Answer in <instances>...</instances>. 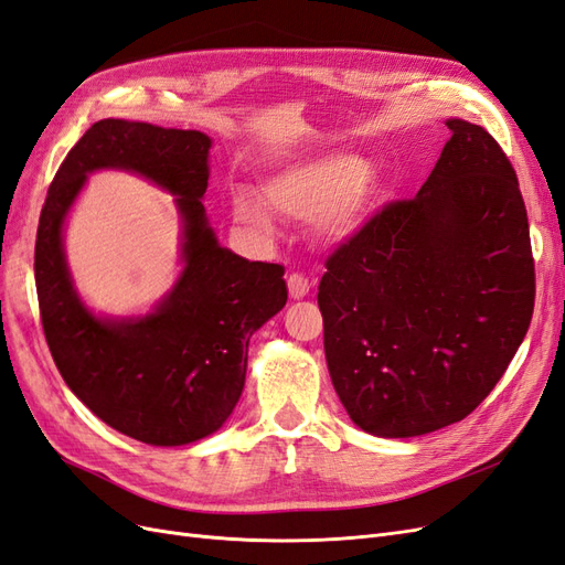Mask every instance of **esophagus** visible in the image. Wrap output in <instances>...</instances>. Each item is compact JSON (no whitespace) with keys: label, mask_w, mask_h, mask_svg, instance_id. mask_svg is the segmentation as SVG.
<instances>
[{"label":"esophagus","mask_w":565,"mask_h":565,"mask_svg":"<svg viewBox=\"0 0 565 565\" xmlns=\"http://www.w3.org/2000/svg\"><path fill=\"white\" fill-rule=\"evenodd\" d=\"M287 289L292 299H303L311 292V282H309V278H303L301 273H292V276L287 278Z\"/></svg>","instance_id":"1"}]
</instances>
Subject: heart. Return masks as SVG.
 <instances>
[{
    "label": "heart",
    "mask_w": 565,
    "mask_h": 565,
    "mask_svg": "<svg viewBox=\"0 0 565 565\" xmlns=\"http://www.w3.org/2000/svg\"><path fill=\"white\" fill-rule=\"evenodd\" d=\"M384 188L367 174L365 160L332 152V156L292 162L262 183V199L249 193L233 198L231 212L237 226L252 233H273L269 210L301 224H316L324 241L344 243L365 228L377 212Z\"/></svg>",
    "instance_id": "heart-1"
}]
</instances>
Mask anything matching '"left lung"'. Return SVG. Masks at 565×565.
<instances>
[{
    "label": "left lung",
    "instance_id": "left-lung-1",
    "mask_svg": "<svg viewBox=\"0 0 565 565\" xmlns=\"http://www.w3.org/2000/svg\"><path fill=\"white\" fill-rule=\"evenodd\" d=\"M413 200L341 245L318 287L324 358L355 426L413 438L465 419L533 318L525 204L500 143L467 119Z\"/></svg>",
    "mask_w": 565,
    "mask_h": 565
}]
</instances>
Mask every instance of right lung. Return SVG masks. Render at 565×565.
I'll return each instance as SVG.
<instances>
[{
    "label": "right lung",
    "mask_w": 565,
    "mask_h": 565,
    "mask_svg": "<svg viewBox=\"0 0 565 565\" xmlns=\"http://www.w3.org/2000/svg\"><path fill=\"white\" fill-rule=\"evenodd\" d=\"M212 139L131 119H100L67 152L38 226L42 328L67 388L115 431L174 448L212 436L241 401L249 337L287 301L280 264L221 247L204 212ZM119 168L175 195L184 268L143 317H98L66 268L62 231L86 177Z\"/></svg>",
    "instance_id": "add662e5"
}]
</instances>
